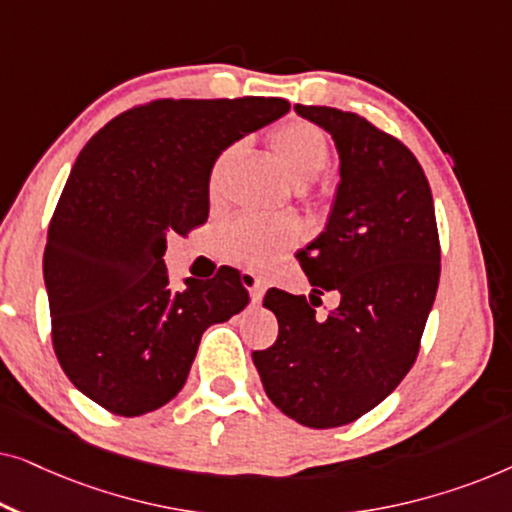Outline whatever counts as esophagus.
Here are the masks:
<instances>
[{
    "instance_id": "obj_1",
    "label": "esophagus",
    "mask_w": 512,
    "mask_h": 512,
    "mask_svg": "<svg viewBox=\"0 0 512 512\" xmlns=\"http://www.w3.org/2000/svg\"><path fill=\"white\" fill-rule=\"evenodd\" d=\"M249 277H251V300H254V305H258L265 296V289H268V284H265L263 277L251 275V272H249Z\"/></svg>"
}]
</instances>
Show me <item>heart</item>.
<instances>
[{
  "mask_svg": "<svg viewBox=\"0 0 512 512\" xmlns=\"http://www.w3.org/2000/svg\"><path fill=\"white\" fill-rule=\"evenodd\" d=\"M270 144L275 149L279 163L296 184H307L317 179L331 163V144L324 132L314 123L307 121H286L270 132ZM235 146H230L216 158L212 167L209 186L212 193L221 184V174L226 170L228 160L233 158ZM300 228L289 216H256L242 214L230 221L221 233L223 254L240 263H265L279 251L291 247L298 240Z\"/></svg>",
  "mask_w": 512,
  "mask_h": 512,
  "instance_id": "1",
  "label": "heart"
}]
</instances>
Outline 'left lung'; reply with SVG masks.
Masks as SVG:
<instances>
[{"label": "left lung", "mask_w": 512, "mask_h": 512, "mask_svg": "<svg viewBox=\"0 0 512 512\" xmlns=\"http://www.w3.org/2000/svg\"><path fill=\"white\" fill-rule=\"evenodd\" d=\"M296 111L333 135L342 181L326 230L298 254L317 296L265 293L279 333L251 359L284 415L333 429L380 405L417 361L440 240L429 181L401 139L352 111ZM326 290H338L341 305L319 318L313 307Z\"/></svg>", "instance_id": "1"}]
</instances>
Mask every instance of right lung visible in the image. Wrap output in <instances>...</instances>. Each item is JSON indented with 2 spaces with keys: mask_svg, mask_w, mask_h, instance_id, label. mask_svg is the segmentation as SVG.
Returning a JSON list of instances; mask_svg holds the SVG:
<instances>
[{
  "mask_svg": "<svg viewBox=\"0 0 512 512\" xmlns=\"http://www.w3.org/2000/svg\"><path fill=\"white\" fill-rule=\"evenodd\" d=\"M282 97L151 100L90 137L48 226L44 277L62 370L104 410L139 417L186 384L202 333L249 305L242 272L184 279L167 235L209 216V177L237 139L284 116Z\"/></svg>",
  "mask_w": 512,
  "mask_h": 512,
  "instance_id": "obj_1",
  "label": "right lung"
}]
</instances>
